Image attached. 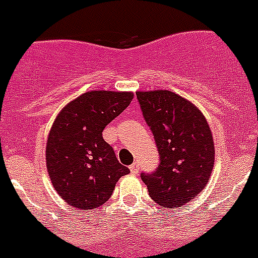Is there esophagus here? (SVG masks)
I'll return each instance as SVG.
<instances>
[{"label":"esophagus","instance_id":"esophagus-1","mask_svg":"<svg viewBox=\"0 0 258 258\" xmlns=\"http://www.w3.org/2000/svg\"><path fill=\"white\" fill-rule=\"evenodd\" d=\"M139 169H140V167H139V164H138V163H133V164L130 165V171H131V172L134 173V175H136V173H139Z\"/></svg>","mask_w":258,"mask_h":258}]
</instances>
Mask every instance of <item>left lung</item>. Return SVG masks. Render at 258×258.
Segmentation results:
<instances>
[{"instance_id":"1","label":"left lung","mask_w":258,"mask_h":258,"mask_svg":"<svg viewBox=\"0 0 258 258\" xmlns=\"http://www.w3.org/2000/svg\"><path fill=\"white\" fill-rule=\"evenodd\" d=\"M136 96L160 158L156 171L140 176L155 203L181 207L211 179L215 146L207 119L196 106L168 90L138 91Z\"/></svg>"}]
</instances>
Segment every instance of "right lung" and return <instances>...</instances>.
<instances>
[{"instance_id":"obj_1","label":"right lung","mask_w":258,"mask_h":258,"mask_svg":"<svg viewBox=\"0 0 258 258\" xmlns=\"http://www.w3.org/2000/svg\"><path fill=\"white\" fill-rule=\"evenodd\" d=\"M133 98L125 91H87L64 106L54 120L46 143V167L58 195L71 207L98 208L130 172L102 133Z\"/></svg>"}]
</instances>
